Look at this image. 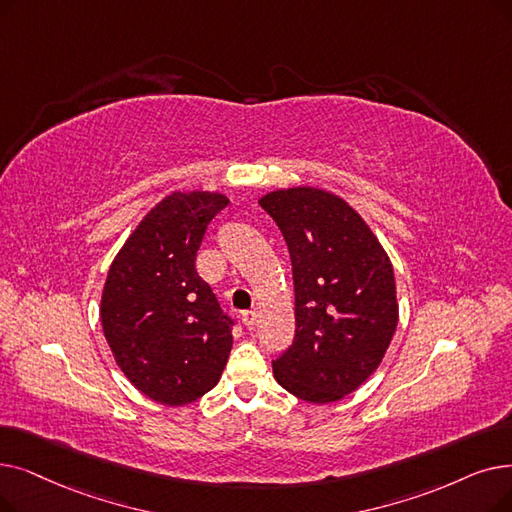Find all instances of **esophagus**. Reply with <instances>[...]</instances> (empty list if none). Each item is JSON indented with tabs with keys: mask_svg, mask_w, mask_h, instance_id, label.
Here are the masks:
<instances>
[{
	"mask_svg": "<svg viewBox=\"0 0 512 512\" xmlns=\"http://www.w3.org/2000/svg\"><path fill=\"white\" fill-rule=\"evenodd\" d=\"M242 324L247 326L249 330H253V328H255V324H257V311H255V309H251V311H244V314H242Z\"/></svg>",
	"mask_w": 512,
	"mask_h": 512,
	"instance_id": "34e87169",
	"label": "esophagus"
}]
</instances>
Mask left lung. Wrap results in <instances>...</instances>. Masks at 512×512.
<instances>
[{"mask_svg": "<svg viewBox=\"0 0 512 512\" xmlns=\"http://www.w3.org/2000/svg\"><path fill=\"white\" fill-rule=\"evenodd\" d=\"M259 205L280 228L293 261L295 339L272 362L299 399L330 404L379 368L397 328L387 253L343 198L318 188L265 194Z\"/></svg>", "mask_w": 512, "mask_h": 512, "instance_id": "left-lung-1", "label": "left lung"}]
</instances>
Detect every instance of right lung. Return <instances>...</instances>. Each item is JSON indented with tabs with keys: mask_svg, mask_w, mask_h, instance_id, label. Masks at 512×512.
I'll list each match as a JSON object with an SVG mask.
<instances>
[{
	"mask_svg": "<svg viewBox=\"0 0 512 512\" xmlns=\"http://www.w3.org/2000/svg\"><path fill=\"white\" fill-rule=\"evenodd\" d=\"M228 205L213 192H175L133 230L108 270L100 318L119 368L144 395L184 406L226 368L234 320L194 263L211 219Z\"/></svg>",
	"mask_w": 512,
	"mask_h": 512,
	"instance_id": "obj_1",
	"label": "right lung"
}]
</instances>
